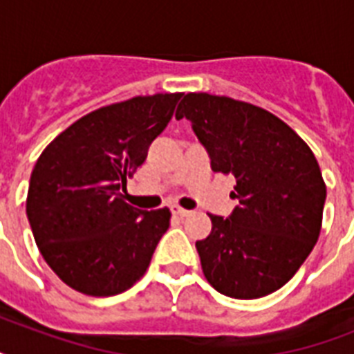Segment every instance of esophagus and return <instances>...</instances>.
Here are the masks:
<instances>
[{"instance_id":"esophagus-1","label":"esophagus","mask_w":354,"mask_h":354,"mask_svg":"<svg viewBox=\"0 0 354 354\" xmlns=\"http://www.w3.org/2000/svg\"><path fill=\"white\" fill-rule=\"evenodd\" d=\"M171 211H172V215H174V216H187V215H191V211L183 209V207H180V205H172Z\"/></svg>"}]
</instances>
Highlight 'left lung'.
<instances>
[{
	"label": "left lung",
	"mask_w": 354,
	"mask_h": 354,
	"mask_svg": "<svg viewBox=\"0 0 354 354\" xmlns=\"http://www.w3.org/2000/svg\"><path fill=\"white\" fill-rule=\"evenodd\" d=\"M182 118L193 122L213 172L236 182L239 205L227 218L209 213L211 233L196 241L205 279L235 299L279 290L322 232L327 187L316 156L277 115L232 97L187 93Z\"/></svg>",
	"instance_id": "8db88e82"
}]
</instances>
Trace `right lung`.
<instances>
[{
	"mask_svg": "<svg viewBox=\"0 0 354 354\" xmlns=\"http://www.w3.org/2000/svg\"><path fill=\"white\" fill-rule=\"evenodd\" d=\"M180 97L139 95L93 110L58 133L36 161L27 218L41 257L73 290L115 296L149 268L171 211L138 209L122 191Z\"/></svg>",
	"mask_w": 354,
	"mask_h": 354,
	"instance_id": "right-lung-1",
	"label": "right lung"
}]
</instances>
